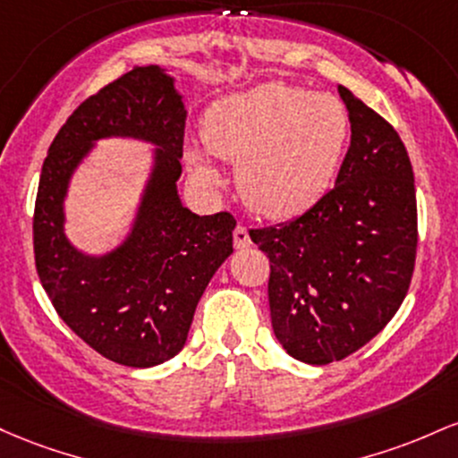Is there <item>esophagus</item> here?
<instances>
[{
	"instance_id": "34e87169",
	"label": "esophagus",
	"mask_w": 458,
	"mask_h": 458,
	"mask_svg": "<svg viewBox=\"0 0 458 458\" xmlns=\"http://www.w3.org/2000/svg\"><path fill=\"white\" fill-rule=\"evenodd\" d=\"M249 244H250L249 231H246L244 225H238V227L233 229V246L235 249H246Z\"/></svg>"
}]
</instances>
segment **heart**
<instances>
[{"mask_svg": "<svg viewBox=\"0 0 458 458\" xmlns=\"http://www.w3.org/2000/svg\"><path fill=\"white\" fill-rule=\"evenodd\" d=\"M348 112L331 95L264 84L220 99L203 121V142L235 166L242 199L257 214L290 218L331 188L346 151ZM199 177L216 182L201 151H188Z\"/></svg>", "mask_w": 458, "mask_h": 458, "instance_id": "heart-1", "label": "heart"}]
</instances>
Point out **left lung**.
<instances>
[{
  "label": "left lung",
  "mask_w": 458,
  "mask_h": 458,
  "mask_svg": "<svg viewBox=\"0 0 458 458\" xmlns=\"http://www.w3.org/2000/svg\"><path fill=\"white\" fill-rule=\"evenodd\" d=\"M351 147L335 186L307 212L250 229L270 261L276 340L311 366L340 361L400 310L418 255L413 168L398 131L340 86Z\"/></svg>",
  "instance_id": "left-lung-1"
}]
</instances>
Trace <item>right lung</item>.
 Returning <instances> with one entry per match:
<instances>
[{
  "instance_id": "right-lung-1",
  "label": "right lung",
  "mask_w": 458,
  "mask_h": 458,
  "mask_svg": "<svg viewBox=\"0 0 458 458\" xmlns=\"http://www.w3.org/2000/svg\"><path fill=\"white\" fill-rule=\"evenodd\" d=\"M186 116L171 77L136 66L75 107L43 162L32 223L38 279L71 331L121 366H160L182 351L199 298L233 253V216H197L179 203ZM106 135L161 148L132 238L92 260L65 242L62 199L89 142Z\"/></svg>"
}]
</instances>
